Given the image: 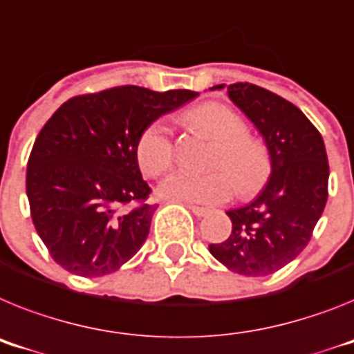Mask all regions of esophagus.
<instances>
[{
  "label": "esophagus",
  "mask_w": 354,
  "mask_h": 354,
  "mask_svg": "<svg viewBox=\"0 0 354 354\" xmlns=\"http://www.w3.org/2000/svg\"><path fill=\"white\" fill-rule=\"evenodd\" d=\"M189 209L193 211V214H195V216H207V214H209V209H207V207L189 206Z\"/></svg>",
  "instance_id": "esophagus-1"
}]
</instances>
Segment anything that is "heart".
I'll return each mask as SVG.
<instances>
[{
	"instance_id": "b5f03b06",
	"label": "heart",
	"mask_w": 354,
	"mask_h": 354,
	"mask_svg": "<svg viewBox=\"0 0 354 354\" xmlns=\"http://www.w3.org/2000/svg\"><path fill=\"white\" fill-rule=\"evenodd\" d=\"M188 127L213 141L206 166L207 174L175 171L159 184V193L170 201L193 204H220L232 193L250 197L267 184L272 171L268 150L247 134L245 122L227 105L206 102L184 116ZM136 159L148 177H159L175 161V143L162 123L153 122L136 143Z\"/></svg>"
}]
</instances>
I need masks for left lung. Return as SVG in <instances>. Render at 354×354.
Segmentation results:
<instances>
[{
	"instance_id": "obj_1",
	"label": "left lung",
	"mask_w": 354,
	"mask_h": 354,
	"mask_svg": "<svg viewBox=\"0 0 354 354\" xmlns=\"http://www.w3.org/2000/svg\"><path fill=\"white\" fill-rule=\"evenodd\" d=\"M227 96L263 136L272 171L254 201L227 211L231 234L209 252L241 276H268L312 238L328 201V156L321 132L288 100L249 82L227 86Z\"/></svg>"
}]
</instances>
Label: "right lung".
Here are the masks:
<instances>
[{
	"instance_id": "add662e5",
	"label": "right lung",
	"mask_w": 354,
	"mask_h": 354,
	"mask_svg": "<svg viewBox=\"0 0 354 354\" xmlns=\"http://www.w3.org/2000/svg\"><path fill=\"white\" fill-rule=\"evenodd\" d=\"M198 93L138 86L75 96L57 109L33 143L26 195L33 225L55 263L98 277L141 249L156 204L136 159L141 132ZM138 202L132 210L127 203Z\"/></svg>"
}]
</instances>
